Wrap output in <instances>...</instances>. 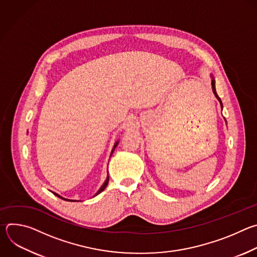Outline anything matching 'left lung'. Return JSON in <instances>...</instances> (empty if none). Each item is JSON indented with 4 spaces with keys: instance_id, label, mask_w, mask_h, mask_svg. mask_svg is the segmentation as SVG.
<instances>
[{
    "instance_id": "8db88e82",
    "label": "left lung",
    "mask_w": 257,
    "mask_h": 257,
    "mask_svg": "<svg viewBox=\"0 0 257 257\" xmlns=\"http://www.w3.org/2000/svg\"><path fill=\"white\" fill-rule=\"evenodd\" d=\"M211 87H212V91H213L215 97L219 100V103H221V105H222V107H223V103H222V101H221V98L218 97V95H217V93H216V91H215V86H214V80H213V79H212V81H211Z\"/></svg>"
}]
</instances>
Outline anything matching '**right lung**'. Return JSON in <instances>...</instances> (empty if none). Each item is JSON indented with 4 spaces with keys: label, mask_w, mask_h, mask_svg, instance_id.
<instances>
[{
    "label": "right lung",
    "mask_w": 257,
    "mask_h": 257,
    "mask_svg": "<svg viewBox=\"0 0 257 257\" xmlns=\"http://www.w3.org/2000/svg\"><path fill=\"white\" fill-rule=\"evenodd\" d=\"M117 144H118V142H117V143H116V144H115V146H114V148H116V145H117ZM107 183H108V177H107V178H106V180H105V182H104V183H103V184H102V186H101V187H100V188H99V190H98V191H97V192H96V194H95V195H97V194H99V193H100V192H102V191H103V190H104V189H105V187H106V185H107ZM53 193H54V192H53ZM54 194H55V195H56V196H58V197H60V198H62V199H64V200H67V201H71V200H70V199H66V198H63V197H61V196H60V195H58V194H57V193H54ZM72 201H73V200H72Z\"/></svg>",
    "instance_id": "right-lung-1"
}]
</instances>
